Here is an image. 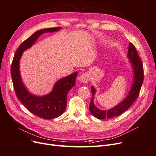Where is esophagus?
I'll list each match as a JSON object with an SVG mask.
<instances>
[{"label": "esophagus", "instance_id": "34e87169", "mask_svg": "<svg viewBox=\"0 0 156 156\" xmlns=\"http://www.w3.org/2000/svg\"><path fill=\"white\" fill-rule=\"evenodd\" d=\"M80 80H81V82L83 83H87L89 81L90 79V74L88 72H85L82 73L80 75Z\"/></svg>", "mask_w": 156, "mask_h": 156}]
</instances>
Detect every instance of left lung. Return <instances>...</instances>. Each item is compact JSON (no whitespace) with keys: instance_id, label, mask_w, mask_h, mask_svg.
Returning <instances> with one entry per match:
<instances>
[{"instance_id":"1","label":"left lung","mask_w":156,"mask_h":156,"mask_svg":"<svg viewBox=\"0 0 156 156\" xmlns=\"http://www.w3.org/2000/svg\"><path fill=\"white\" fill-rule=\"evenodd\" d=\"M127 58L129 59V62L131 65L132 69H133L134 75L133 81L127 97L119 104L108 110H101L97 108L94 103V96L95 95L96 90L93 86L91 87L92 96L89 105V109L92 115L96 119L103 120L105 119H111V118L121 115L122 113L128 109L138 98L144 80L143 66L140 60L136 48L131 43L129 44Z\"/></svg>"}]
</instances>
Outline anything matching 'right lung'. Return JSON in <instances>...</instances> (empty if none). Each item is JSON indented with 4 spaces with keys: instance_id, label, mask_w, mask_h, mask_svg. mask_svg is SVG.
<instances>
[{
    "instance_id": "right-lung-1",
    "label": "right lung",
    "mask_w": 156,
    "mask_h": 156,
    "mask_svg": "<svg viewBox=\"0 0 156 156\" xmlns=\"http://www.w3.org/2000/svg\"><path fill=\"white\" fill-rule=\"evenodd\" d=\"M61 27L48 28L37 30L25 40L17 49L12 63L11 75L16 95L19 100L28 110L41 119L51 120L62 115L67 104V94L71 88L75 86L77 72L59 79L52 91L47 95L38 96L28 91L23 84L20 71V62L23 52L34 45L38 37L46 32H56Z\"/></svg>"
}]
</instances>
